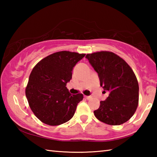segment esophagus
Masks as SVG:
<instances>
[{
  "label": "esophagus",
  "mask_w": 157,
  "mask_h": 157,
  "mask_svg": "<svg viewBox=\"0 0 157 157\" xmlns=\"http://www.w3.org/2000/svg\"><path fill=\"white\" fill-rule=\"evenodd\" d=\"M84 98H86V100H90V99H91V98H92V97H91V96H86V95H85Z\"/></svg>",
  "instance_id": "34e87169"
}]
</instances>
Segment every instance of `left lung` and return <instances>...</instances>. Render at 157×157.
Returning <instances> with one entry per match:
<instances>
[{"label":"left lung","mask_w":157,"mask_h":157,"mask_svg":"<svg viewBox=\"0 0 157 157\" xmlns=\"http://www.w3.org/2000/svg\"><path fill=\"white\" fill-rule=\"evenodd\" d=\"M86 57L99 76L100 86L109 96L94 111L100 121L120 125L129 121L139 105V83L132 68L115 53L100 51Z\"/></svg>","instance_id":"1"}]
</instances>
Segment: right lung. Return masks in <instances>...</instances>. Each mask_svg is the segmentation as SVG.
<instances>
[{"label": "right lung", "instance_id": "add662e5", "mask_svg": "<svg viewBox=\"0 0 157 157\" xmlns=\"http://www.w3.org/2000/svg\"><path fill=\"white\" fill-rule=\"evenodd\" d=\"M85 54L59 51L36 63L29 77L25 95L34 115L42 123L59 125L71 120L83 95H71L66 83L74 66Z\"/></svg>", "mask_w": 157, "mask_h": 157}]
</instances>
